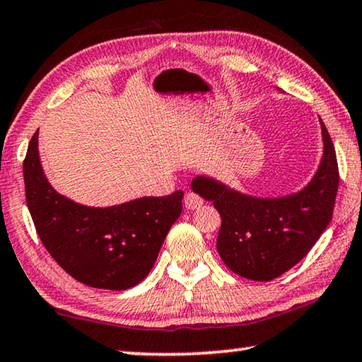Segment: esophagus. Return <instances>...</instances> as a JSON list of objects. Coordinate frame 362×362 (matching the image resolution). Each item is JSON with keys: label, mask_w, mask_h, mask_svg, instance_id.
<instances>
[{"label": "esophagus", "mask_w": 362, "mask_h": 362, "mask_svg": "<svg viewBox=\"0 0 362 362\" xmlns=\"http://www.w3.org/2000/svg\"><path fill=\"white\" fill-rule=\"evenodd\" d=\"M183 204H185L187 209H197V208H199L203 204V199L199 198L197 193L188 192L187 195H185V198H183Z\"/></svg>", "instance_id": "1"}]
</instances>
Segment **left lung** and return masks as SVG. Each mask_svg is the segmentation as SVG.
Here are the masks:
<instances>
[{"mask_svg": "<svg viewBox=\"0 0 362 362\" xmlns=\"http://www.w3.org/2000/svg\"><path fill=\"white\" fill-rule=\"evenodd\" d=\"M281 90V89H278ZM323 154L319 169L302 190L262 198L198 175L192 190L213 202L221 214L216 249L226 267L252 281H272L304 258L330 224L338 192V163L322 118Z\"/></svg>", "mask_w": 362, "mask_h": 362, "instance_id": "left-lung-1", "label": "left lung"}]
</instances>
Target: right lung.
Instances as JSON below:
<instances>
[{"label": "right lung", "mask_w": 362, "mask_h": 362, "mask_svg": "<svg viewBox=\"0 0 362 362\" xmlns=\"http://www.w3.org/2000/svg\"><path fill=\"white\" fill-rule=\"evenodd\" d=\"M24 183L42 244L64 272L97 289L123 291L143 281L182 213V190L107 208L86 206L62 195L42 169L39 129L27 148Z\"/></svg>", "instance_id": "add662e5"}]
</instances>
